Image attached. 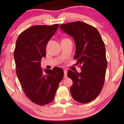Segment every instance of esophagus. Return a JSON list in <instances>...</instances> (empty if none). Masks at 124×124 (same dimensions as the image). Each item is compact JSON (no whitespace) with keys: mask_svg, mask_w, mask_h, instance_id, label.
Returning a JSON list of instances; mask_svg holds the SVG:
<instances>
[{"mask_svg":"<svg viewBox=\"0 0 124 124\" xmlns=\"http://www.w3.org/2000/svg\"><path fill=\"white\" fill-rule=\"evenodd\" d=\"M64 78H67V69H65V70H64Z\"/></svg>","mask_w":124,"mask_h":124,"instance_id":"esophagus-1","label":"esophagus"}]
</instances>
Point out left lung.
<instances>
[{"label":"left lung","instance_id":"8db88e82","mask_svg":"<svg viewBox=\"0 0 124 124\" xmlns=\"http://www.w3.org/2000/svg\"><path fill=\"white\" fill-rule=\"evenodd\" d=\"M59 27L74 39V58L81 65V73L68 71V77L73 82L71 95L78 102H90L99 95L104 85L107 67L104 42L95 28L83 22L64 23Z\"/></svg>","mask_w":124,"mask_h":124}]
</instances>
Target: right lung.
<instances>
[{
    "label": "right lung",
    "mask_w": 124,
    "mask_h": 124,
    "mask_svg": "<svg viewBox=\"0 0 124 124\" xmlns=\"http://www.w3.org/2000/svg\"><path fill=\"white\" fill-rule=\"evenodd\" d=\"M59 24L34 25L19 35L14 51L16 74L26 96L32 102L44 106L53 101L64 71L59 67L42 69L47 42Z\"/></svg>",
    "instance_id": "obj_1"
}]
</instances>
